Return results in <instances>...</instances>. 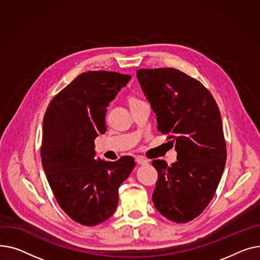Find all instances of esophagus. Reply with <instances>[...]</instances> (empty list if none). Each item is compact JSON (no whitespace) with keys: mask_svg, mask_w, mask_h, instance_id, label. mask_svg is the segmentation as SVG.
<instances>
[{"mask_svg":"<svg viewBox=\"0 0 260 260\" xmlns=\"http://www.w3.org/2000/svg\"><path fill=\"white\" fill-rule=\"evenodd\" d=\"M135 161L139 164V165H146V164H148V160L147 159H145L144 157H142V156H136L135 157Z\"/></svg>","mask_w":260,"mask_h":260,"instance_id":"esophagus-1","label":"esophagus"}]
</instances>
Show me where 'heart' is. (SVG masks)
<instances>
[{
    "mask_svg": "<svg viewBox=\"0 0 260 260\" xmlns=\"http://www.w3.org/2000/svg\"><path fill=\"white\" fill-rule=\"evenodd\" d=\"M134 101H137V100H131V102H134ZM131 102H130V103H131Z\"/></svg>",
    "mask_w": 260,
    "mask_h": 260,
    "instance_id": "obj_1",
    "label": "heart"
}]
</instances>
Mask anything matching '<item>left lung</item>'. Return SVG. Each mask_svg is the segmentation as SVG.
I'll return each instance as SVG.
<instances>
[{
    "mask_svg": "<svg viewBox=\"0 0 260 260\" xmlns=\"http://www.w3.org/2000/svg\"><path fill=\"white\" fill-rule=\"evenodd\" d=\"M143 92L156 115L157 130L169 136L177 153L170 167L156 159L152 201L162 216L188 222L209 205L226 158L218 106L197 80L174 68L140 69Z\"/></svg>",
    "mask_w": 260,
    "mask_h": 260,
    "instance_id": "8db88e82",
    "label": "left lung"
}]
</instances>
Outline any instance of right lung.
<instances>
[{"label":"right lung","instance_id":"add662e5","mask_svg":"<svg viewBox=\"0 0 260 260\" xmlns=\"http://www.w3.org/2000/svg\"><path fill=\"white\" fill-rule=\"evenodd\" d=\"M130 79L111 71L81 73L53 98L44 115V172L59 207L83 225L112 216L118 188L135 166L131 156L116 161L94 158V140L107 129V107Z\"/></svg>","mask_w":260,"mask_h":260}]
</instances>
